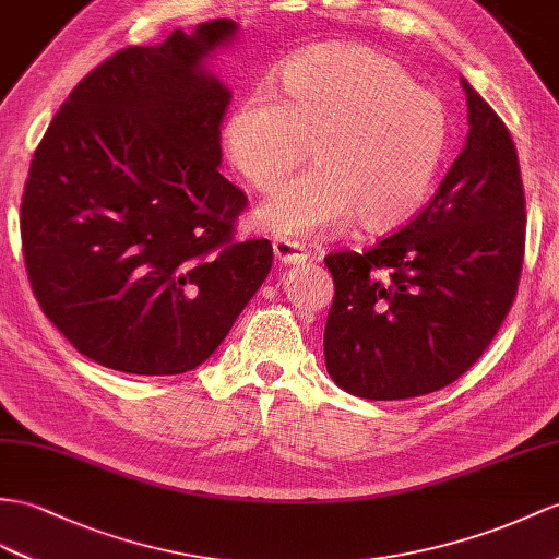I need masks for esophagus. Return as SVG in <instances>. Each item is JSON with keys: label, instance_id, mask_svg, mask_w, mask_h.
<instances>
[{"label": "esophagus", "instance_id": "obj_1", "mask_svg": "<svg viewBox=\"0 0 559 559\" xmlns=\"http://www.w3.org/2000/svg\"><path fill=\"white\" fill-rule=\"evenodd\" d=\"M272 251H275V258L284 265H298L308 261L306 247L292 239H275L272 241Z\"/></svg>", "mask_w": 559, "mask_h": 559}]
</instances>
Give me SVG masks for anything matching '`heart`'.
<instances>
[{
  "mask_svg": "<svg viewBox=\"0 0 559 559\" xmlns=\"http://www.w3.org/2000/svg\"><path fill=\"white\" fill-rule=\"evenodd\" d=\"M451 142L437 94L386 53L365 45H320L282 66L277 97L255 90L223 130L233 168L270 192L308 156L318 168L282 185L258 223L284 239L346 225L367 233L405 223L427 199Z\"/></svg>",
  "mask_w": 559,
  "mask_h": 559,
  "instance_id": "heart-1",
  "label": "heart"
}]
</instances>
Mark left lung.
Wrapping results in <instances>:
<instances>
[{
  "label": "left lung",
  "instance_id": "left-lung-1",
  "mask_svg": "<svg viewBox=\"0 0 559 559\" xmlns=\"http://www.w3.org/2000/svg\"><path fill=\"white\" fill-rule=\"evenodd\" d=\"M469 134L417 215L362 253L324 255V362L370 401L453 384L493 342L520 287L526 201L510 130L462 80Z\"/></svg>",
  "mask_w": 559,
  "mask_h": 559
}]
</instances>
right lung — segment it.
<instances>
[{"instance_id":"obj_1","label":"right lung","mask_w":559,"mask_h":559,"mask_svg":"<svg viewBox=\"0 0 559 559\" xmlns=\"http://www.w3.org/2000/svg\"><path fill=\"white\" fill-rule=\"evenodd\" d=\"M235 33L215 19L116 51L35 148L21 199L25 272L51 324L111 370H194L272 267L267 239H235L249 199L217 170L233 94L201 68Z\"/></svg>"}]
</instances>
